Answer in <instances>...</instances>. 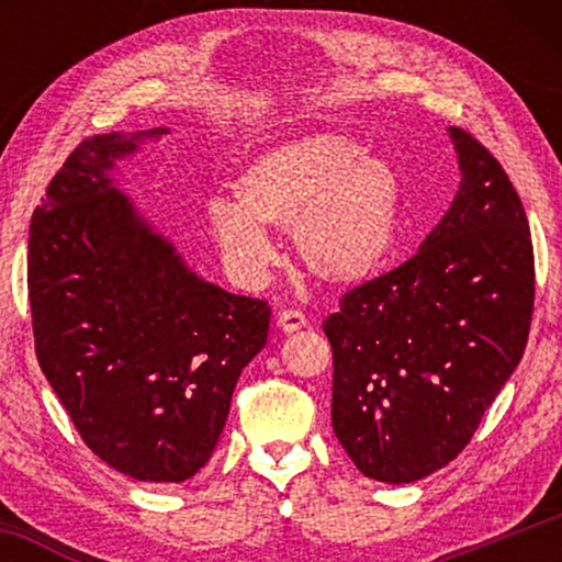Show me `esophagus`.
<instances>
[{"label":"esophagus","mask_w":562,"mask_h":562,"mask_svg":"<svg viewBox=\"0 0 562 562\" xmlns=\"http://www.w3.org/2000/svg\"><path fill=\"white\" fill-rule=\"evenodd\" d=\"M278 327L290 335V331H297V329L307 327V317H304L302 312H297V310H282L278 315Z\"/></svg>","instance_id":"esophagus-1"}]
</instances>
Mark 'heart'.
Segmentation results:
<instances>
[{
    "label": "heart",
    "instance_id": "obj_1",
    "mask_svg": "<svg viewBox=\"0 0 562 562\" xmlns=\"http://www.w3.org/2000/svg\"><path fill=\"white\" fill-rule=\"evenodd\" d=\"M207 205V227L237 280L255 284L278 258L268 231L292 233L312 278L359 284L384 268L402 221V178L339 131H310L260 150Z\"/></svg>",
    "mask_w": 562,
    "mask_h": 562
}]
</instances>
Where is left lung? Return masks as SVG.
<instances>
[{
	"label": "left lung",
	"instance_id": "left-lung-1",
	"mask_svg": "<svg viewBox=\"0 0 562 562\" xmlns=\"http://www.w3.org/2000/svg\"><path fill=\"white\" fill-rule=\"evenodd\" d=\"M461 186L422 250L325 319L331 426L369 479L412 483L459 456L526 349L536 265L506 170L449 128Z\"/></svg>",
	"mask_w": 562,
	"mask_h": 562
}]
</instances>
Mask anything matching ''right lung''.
<instances>
[{
	"label": "right lung",
	"mask_w": 562,
	"mask_h": 562,
	"mask_svg": "<svg viewBox=\"0 0 562 562\" xmlns=\"http://www.w3.org/2000/svg\"><path fill=\"white\" fill-rule=\"evenodd\" d=\"M168 128L81 140L30 225L36 359L111 469L183 483L221 439L243 369L268 341L265 300L188 268L111 173Z\"/></svg>",
	"instance_id": "1"
}]
</instances>
